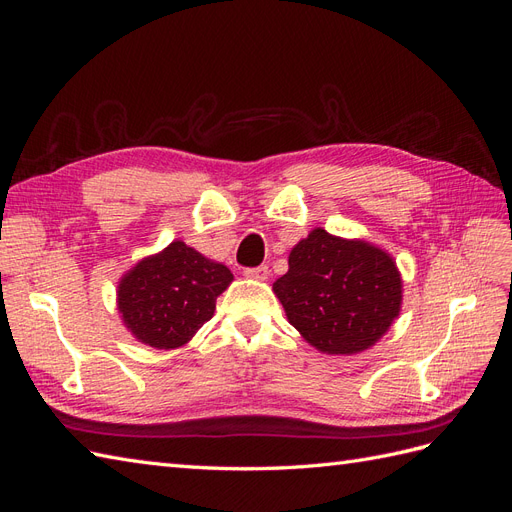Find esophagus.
<instances>
[{
  "mask_svg": "<svg viewBox=\"0 0 512 512\" xmlns=\"http://www.w3.org/2000/svg\"><path fill=\"white\" fill-rule=\"evenodd\" d=\"M245 277H250V280H256V282H265L269 277V267L260 265L254 269H245Z\"/></svg>",
  "mask_w": 512,
  "mask_h": 512,
  "instance_id": "34e87169",
  "label": "esophagus"
}]
</instances>
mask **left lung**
<instances>
[{"instance_id":"8db88e82","label":"left lung","mask_w":512,"mask_h":512,"mask_svg":"<svg viewBox=\"0 0 512 512\" xmlns=\"http://www.w3.org/2000/svg\"><path fill=\"white\" fill-rule=\"evenodd\" d=\"M273 292L309 346L346 356L376 346L391 329L404 282L382 247L314 228L290 250L288 273Z\"/></svg>"}]
</instances>
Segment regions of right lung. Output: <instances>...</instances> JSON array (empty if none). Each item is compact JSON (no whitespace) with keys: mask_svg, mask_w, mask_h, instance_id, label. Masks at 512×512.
I'll list each match as a JSON object with an SVG mask.
<instances>
[{"mask_svg":"<svg viewBox=\"0 0 512 512\" xmlns=\"http://www.w3.org/2000/svg\"><path fill=\"white\" fill-rule=\"evenodd\" d=\"M232 280L222 262L177 239L121 275L117 309L123 327L156 350L181 348L213 318L215 299Z\"/></svg>","mask_w":512,"mask_h":512,"instance_id":"obj_1","label":"right lung"}]
</instances>
